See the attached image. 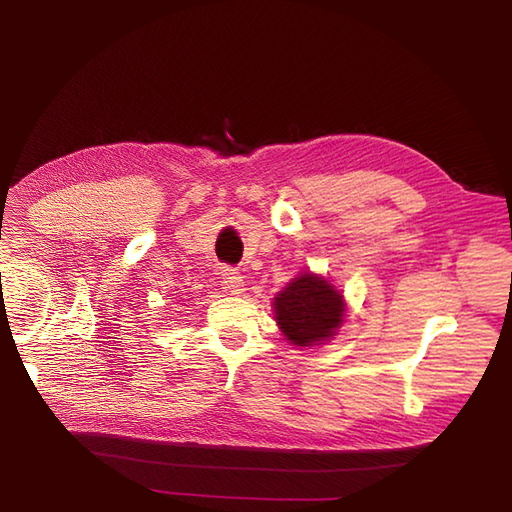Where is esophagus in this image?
Returning a JSON list of instances; mask_svg holds the SVG:
<instances>
[{"label":"esophagus","instance_id":"esophagus-1","mask_svg":"<svg viewBox=\"0 0 512 512\" xmlns=\"http://www.w3.org/2000/svg\"><path fill=\"white\" fill-rule=\"evenodd\" d=\"M222 284L232 294H241L245 290V282H243L241 273L235 271V269H230V267L222 269Z\"/></svg>","mask_w":512,"mask_h":512}]
</instances>
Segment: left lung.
Masks as SVG:
<instances>
[{
  "instance_id": "obj_1",
  "label": "left lung",
  "mask_w": 512,
  "mask_h": 512,
  "mask_svg": "<svg viewBox=\"0 0 512 512\" xmlns=\"http://www.w3.org/2000/svg\"><path fill=\"white\" fill-rule=\"evenodd\" d=\"M348 305L327 277L303 271L273 297V318L292 346L329 342L346 322Z\"/></svg>"
}]
</instances>
